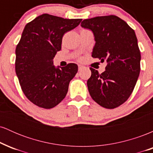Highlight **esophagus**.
I'll return each instance as SVG.
<instances>
[{
  "label": "esophagus",
  "instance_id": "obj_1",
  "mask_svg": "<svg viewBox=\"0 0 153 153\" xmlns=\"http://www.w3.org/2000/svg\"><path fill=\"white\" fill-rule=\"evenodd\" d=\"M82 68H83V67H82V65H78V71H80V70H82Z\"/></svg>",
  "mask_w": 153,
  "mask_h": 153
}]
</instances>
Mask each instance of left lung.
I'll list each match as a JSON object with an SVG mask.
<instances>
[{
    "label": "left lung",
    "instance_id": "8db88e82",
    "mask_svg": "<svg viewBox=\"0 0 153 153\" xmlns=\"http://www.w3.org/2000/svg\"><path fill=\"white\" fill-rule=\"evenodd\" d=\"M80 25L94 33L92 57L107 62L101 74L90 68L89 94L103 108H117L129 99L140 75L141 54L134 31L114 15L85 19Z\"/></svg>",
    "mask_w": 153,
    "mask_h": 153
}]
</instances>
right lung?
Listing matches in <instances>:
<instances>
[{"label": "right lung", "mask_w": 153, "mask_h": 153, "mask_svg": "<svg viewBox=\"0 0 153 153\" xmlns=\"http://www.w3.org/2000/svg\"><path fill=\"white\" fill-rule=\"evenodd\" d=\"M81 21L44 13L24 27L16 48L15 70L22 91L36 106L52 108L66 96L78 65L69 63L55 68L53 59L61 50L65 33L75 29Z\"/></svg>", "instance_id": "1"}]
</instances>
